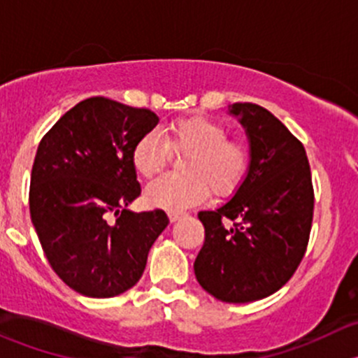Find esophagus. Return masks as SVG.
<instances>
[{"label":"esophagus","instance_id":"1","mask_svg":"<svg viewBox=\"0 0 358 358\" xmlns=\"http://www.w3.org/2000/svg\"><path fill=\"white\" fill-rule=\"evenodd\" d=\"M168 216H169V220H171V222H178L180 218H183V216H185V213H183V211H169Z\"/></svg>","mask_w":358,"mask_h":358}]
</instances>
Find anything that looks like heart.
<instances>
[{"label": "heart", "instance_id": "obj_1", "mask_svg": "<svg viewBox=\"0 0 358 358\" xmlns=\"http://www.w3.org/2000/svg\"><path fill=\"white\" fill-rule=\"evenodd\" d=\"M225 126L209 117H185L173 121L157 133H147L131 150L133 168L152 180L168 166L171 152L182 157L178 175H169L147 187L149 204L168 211H180L201 204L209 190L215 197L236 192L251 164V145L244 136L229 138Z\"/></svg>", "mask_w": 358, "mask_h": 358}]
</instances>
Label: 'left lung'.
<instances>
[{
    "mask_svg": "<svg viewBox=\"0 0 358 358\" xmlns=\"http://www.w3.org/2000/svg\"><path fill=\"white\" fill-rule=\"evenodd\" d=\"M246 128L251 164L227 204L201 211L202 244L194 272L209 294L248 303L279 291L294 275L308 246L313 185L305 147L256 103H234Z\"/></svg>",
    "mask_w": 358,
    "mask_h": 358,
    "instance_id": "1",
    "label": "left lung"
}]
</instances>
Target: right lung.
<instances>
[{"instance_id": "1", "label": "right lung", "mask_w": 358, "mask_h": 358, "mask_svg": "<svg viewBox=\"0 0 358 358\" xmlns=\"http://www.w3.org/2000/svg\"><path fill=\"white\" fill-rule=\"evenodd\" d=\"M159 117L106 96L67 110L41 138L29 208L57 275L90 298L135 286L147 255L169 220L162 209H126L140 196L131 150Z\"/></svg>"}]
</instances>
